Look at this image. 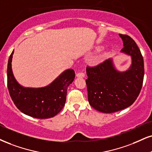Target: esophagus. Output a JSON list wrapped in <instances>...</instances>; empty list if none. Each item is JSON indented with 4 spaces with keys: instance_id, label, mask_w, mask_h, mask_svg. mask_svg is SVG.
<instances>
[{
    "instance_id": "34e87169",
    "label": "esophagus",
    "mask_w": 152,
    "mask_h": 152,
    "mask_svg": "<svg viewBox=\"0 0 152 152\" xmlns=\"http://www.w3.org/2000/svg\"><path fill=\"white\" fill-rule=\"evenodd\" d=\"M76 76L77 77H81V78H83V77H85V73H84V72H79L77 73V74H76Z\"/></svg>"
}]
</instances>
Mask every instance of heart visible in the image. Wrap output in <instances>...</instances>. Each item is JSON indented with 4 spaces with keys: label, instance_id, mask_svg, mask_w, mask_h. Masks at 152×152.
<instances>
[{
    "label": "heart",
    "instance_id": "heart-1",
    "mask_svg": "<svg viewBox=\"0 0 152 152\" xmlns=\"http://www.w3.org/2000/svg\"><path fill=\"white\" fill-rule=\"evenodd\" d=\"M97 49H99V50H100V49H101V48H97Z\"/></svg>",
    "mask_w": 152,
    "mask_h": 152
}]
</instances>
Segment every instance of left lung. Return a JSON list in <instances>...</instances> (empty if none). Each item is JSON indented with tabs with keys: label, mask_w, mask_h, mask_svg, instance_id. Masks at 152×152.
Returning <instances> with one entry per match:
<instances>
[{
	"label": "left lung",
	"mask_w": 152,
	"mask_h": 152,
	"mask_svg": "<svg viewBox=\"0 0 152 152\" xmlns=\"http://www.w3.org/2000/svg\"><path fill=\"white\" fill-rule=\"evenodd\" d=\"M119 37L124 46L121 52L131 58L128 70H118L113 58L86 69L88 101L94 109L102 113H114L131 106L139 96L143 83L145 68L140 50L130 37Z\"/></svg>",
	"instance_id": "8db88e82"
}]
</instances>
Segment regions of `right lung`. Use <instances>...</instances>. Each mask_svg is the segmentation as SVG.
I'll return each mask as SVG.
<instances>
[{
	"label": "right lung",
	"instance_id": "obj_1",
	"mask_svg": "<svg viewBox=\"0 0 152 152\" xmlns=\"http://www.w3.org/2000/svg\"><path fill=\"white\" fill-rule=\"evenodd\" d=\"M14 50L8 60L7 88L17 108L26 115L39 119L54 117L64 107L67 89L75 77V71H63L51 83L42 87H26L15 77L12 69Z\"/></svg>",
	"mask_w": 152,
	"mask_h": 152
}]
</instances>
